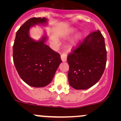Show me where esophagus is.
I'll return each mask as SVG.
<instances>
[{"mask_svg": "<svg viewBox=\"0 0 121 121\" xmlns=\"http://www.w3.org/2000/svg\"><path fill=\"white\" fill-rule=\"evenodd\" d=\"M66 59H67V55L65 53H62L61 55V59L62 62H65L66 61Z\"/></svg>", "mask_w": 121, "mask_h": 121, "instance_id": "obj_1", "label": "esophagus"}]
</instances>
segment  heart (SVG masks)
<instances>
[{
  "label": "heart",
  "mask_w": 121,
  "mask_h": 121,
  "mask_svg": "<svg viewBox=\"0 0 121 121\" xmlns=\"http://www.w3.org/2000/svg\"><path fill=\"white\" fill-rule=\"evenodd\" d=\"M77 31H78V30L76 28H72L70 30H68L65 33V34L64 35V38L66 39H69L74 36L77 33ZM84 36V35L82 33H79V34H77L76 36V37H74L73 43H72L73 46L78 45L82 40Z\"/></svg>",
  "instance_id": "obj_1"
}]
</instances>
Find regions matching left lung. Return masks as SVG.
I'll return each instance as SVG.
<instances>
[{
	"label": "left lung",
	"mask_w": 121,
	"mask_h": 121,
	"mask_svg": "<svg viewBox=\"0 0 121 121\" xmlns=\"http://www.w3.org/2000/svg\"><path fill=\"white\" fill-rule=\"evenodd\" d=\"M105 39L99 30L91 33L67 58L70 86L76 90L89 89L103 74L106 64Z\"/></svg>",
	"instance_id": "8db88e82"
}]
</instances>
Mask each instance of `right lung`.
Here are the masks:
<instances>
[{"label":"right lung","instance_id":"add662e5","mask_svg":"<svg viewBox=\"0 0 121 121\" xmlns=\"http://www.w3.org/2000/svg\"><path fill=\"white\" fill-rule=\"evenodd\" d=\"M45 17H32L21 26L13 45V63L20 78L32 87L46 86L52 81L61 63L60 55L45 44L47 33L39 40L30 36V30L36 26H48Z\"/></svg>","mask_w":121,"mask_h":121}]
</instances>
